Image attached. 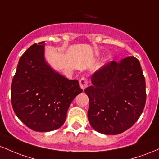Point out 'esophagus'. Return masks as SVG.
<instances>
[{
	"label": "esophagus",
	"mask_w": 159,
	"mask_h": 159,
	"mask_svg": "<svg viewBox=\"0 0 159 159\" xmlns=\"http://www.w3.org/2000/svg\"><path fill=\"white\" fill-rule=\"evenodd\" d=\"M80 88L83 89V90H84L85 88L88 87V80H87V79H85V78L83 77L80 80Z\"/></svg>",
	"instance_id": "1"
}]
</instances>
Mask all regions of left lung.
<instances>
[{"mask_svg":"<svg viewBox=\"0 0 159 159\" xmlns=\"http://www.w3.org/2000/svg\"><path fill=\"white\" fill-rule=\"evenodd\" d=\"M85 89L89 99L91 126L103 134H119L137 122L146 103V83L140 62L134 56L112 61L92 76Z\"/></svg>","mask_w":159,"mask_h":159,"instance_id":"left-lung-1","label":"left lung"}]
</instances>
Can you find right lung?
Segmentation results:
<instances>
[{"label": "right lung", "instance_id": "right-lung-1", "mask_svg": "<svg viewBox=\"0 0 159 159\" xmlns=\"http://www.w3.org/2000/svg\"><path fill=\"white\" fill-rule=\"evenodd\" d=\"M82 92L77 80H68L46 61L41 42L30 46L19 61L11 85L12 106L26 126L47 132L63 125L70 103Z\"/></svg>", "mask_w": 159, "mask_h": 159}]
</instances>
